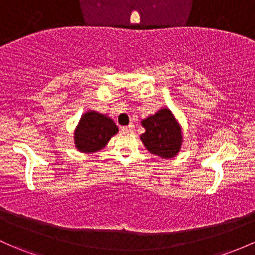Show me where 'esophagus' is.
<instances>
[{"label":"esophagus","instance_id":"obj_1","mask_svg":"<svg viewBox=\"0 0 255 255\" xmlns=\"http://www.w3.org/2000/svg\"><path fill=\"white\" fill-rule=\"evenodd\" d=\"M134 125H133V123H129L128 126H123L122 130H126V132H127V130H134Z\"/></svg>","mask_w":255,"mask_h":255}]
</instances>
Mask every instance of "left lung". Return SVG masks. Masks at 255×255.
<instances>
[{
    "mask_svg": "<svg viewBox=\"0 0 255 255\" xmlns=\"http://www.w3.org/2000/svg\"><path fill=\"white\" fill-rule=\"evenodd\" d=\"M145 133L140 135L141 141L151 154L163 159H171L179 151L182 143L181 128L170 110L162 109L141 122Z\"/></svg>",
    "mask_w": 255,
    "mask_h": 255,
    "instance_id": "left-lung-1",
    "label": "left lung"
}]
</instances>
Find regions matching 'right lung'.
Masks as SVG:
<instances>
[{
    "instance_id": "add662e5",
    "label": "right lung",
    "mask_w": 255,
    "mask_h": 255,
    "mask_svg": "<svg viewBox=\"0 0 255 255\" xmlns=\"http://www.w3.org/2000/svg\"><path fill=\"white\" fill-rule=\"evenodd\" d=\"M119 128L115 122L95 111L84 114L76 129L74 141L79 151L94 152L103 149Z\"/></svg>"
}]
</instances>
